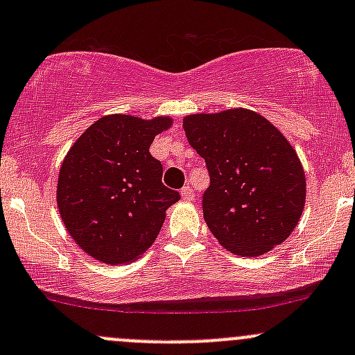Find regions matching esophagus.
I'll return each mask as SVG.
<instances>
[{"label": "esophagus", "mask_w": 355, "mask_h": 355, "mask_svg": "<svg viewBox=\"0 0 355 355\" xmlns=\"http://www.w3.org/2000/svg\"><path fill=\"white\" fill-rule=\"evenodd\" d=\"M180 196H182V199H184V200H194V191H192V189L189 187V185L182 187Z\"/></svg>", "instance_id": "obj_1"}]
</instances>
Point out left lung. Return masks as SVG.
I'll list each match as a JSON object with an SVG mask.
<instances>
[{
	"label": "left lung",
	"instance_id": "obj_1",
	"mask_svg": "<svg viewBox=\"0 0 355 355\" xmlns=\"http://www.w3.org/2000/svg\"><path fill=\"white\" fill-rule=\"evenodd\" d=\"M184 130L209 171L202 213L216 241L244 257L287 241L302 216L306 175L285 135L245 108L187 114Z\"/></svg>",
	"mask_w": 355,
	"mask_h": 355
}]
</instances>
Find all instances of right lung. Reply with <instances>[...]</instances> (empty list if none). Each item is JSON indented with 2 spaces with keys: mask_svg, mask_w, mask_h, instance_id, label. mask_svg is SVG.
<instances>
[{
  "mask_svg": "<svg viewBox=\"0 0 355 355\" xmlns=\"http://www.w3.org/2000/svg\"><path fill=\"white\" fill-rule=\"evenodd\" d=\"M173 125L106 114L68 149L60 166L56 204L70 237L106 264L132 263L155 244L166 209L180 199L164 187L163 166L149 148Z\"/></svg>",
  "mask_w": 355,
  "mask_h": 355,
  "instance_id": "1",
  "label": "right lung"
}]
</instances>
